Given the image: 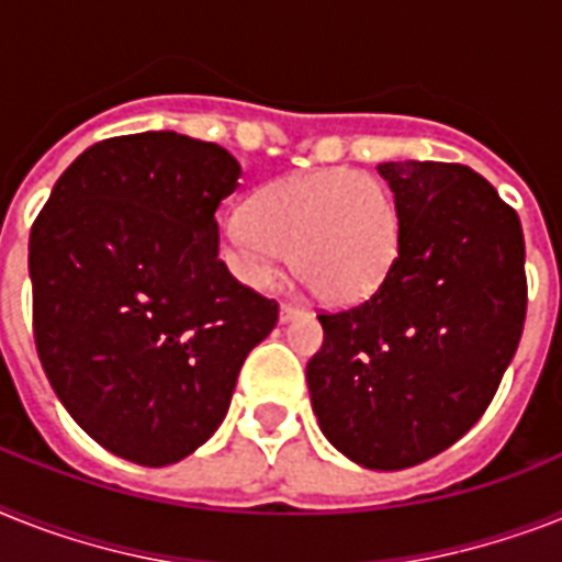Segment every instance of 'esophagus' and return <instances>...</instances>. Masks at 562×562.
I'll list each match as a JSON object with an SVG mask.
<instances>
[{
  "mask_svg": "<svg viewBox=\"0 0 562 562\" xmlns=\"http://www.w3.org/2000/svg\"><path fill=\"white\" fill-rule=\"evenodd\" d=\"M296 317H303V308H296V305L291 303L280 305V323H291L296 321Z\"/></svg>",
  "mask_w": 562,
  "mask_h": 562,
  "instance_id": "esophagus-1",
  "label": "esophagus"
}]
</instances>
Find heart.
Masks as SVG:
<instances>
[{
  "mask_svg": "<svg viewBox=\"0 0 562 562\" xmlns=\"http://www.w3.org/2000/svg\"><path fill=\"white\" fill-rule=\"evenodd\" d=\"M222 245L250 289H268L291 250L294 271L323 303L352 305L398 262V204L381 178L349 167L277 178L225 218Z\"/></svg>",
  "mask_w": 562,
  "mask_h": 562,
  "instance_id": "obj_1",
  "label": "heart"
}]
</instances>
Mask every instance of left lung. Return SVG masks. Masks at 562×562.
<instances>
[{
  "instance_id": "1",
  "label": "left lung",
  "mask_w": 562,
  "mask_h": 562,
  "mask_svg": "<svg viewBox=\"0 0 562 562\" xmlns=\"http://www.w3.org/2000/svg\"><path fill=\"white\" fill-rule=\"evenodd\" d=\"M398 262L349 312L321 314L305 381L323 436L369 471L422 464L482 418L526 323L519 216L462 164L386 161Z\"/></svg>"
}]
</instances>
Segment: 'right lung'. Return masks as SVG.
<instances>
[{"label": "right lung", "instance_id": "add662e5", "mask_svg": "<svg viewBox=\"0 0 562 562\" xmlns=\"http://www.w3.org/2000/svg\"><path fill=\"white\" fill-rule=\"evenodd\" d=\"M241 167L178 132L77 155L31 227L34 340L91 439L144 468L181 462L225 422L277 303L218 259L216 210Z\"/></svg>", "mask_w": 562, "mask_h": 562}]
</instances>
